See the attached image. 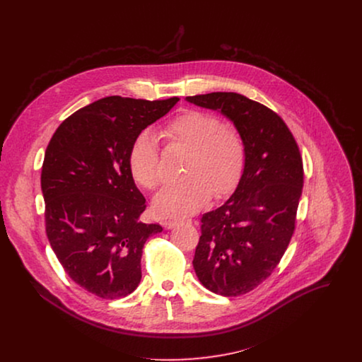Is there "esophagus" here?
Instances as JSON below:
<instances>
[{
	"mask_svg": "<svg viewBox=\"0 0 362 362\" xmlns=\"http://www.w3.org/2000/svg\"><path fill=\"white\" fill-rule=\"evenodd\" d=\"M191 221H192L191 218H184V217L182 218L181 217L180 218H168V220L164 221V227L165 228H173V227H175L180 223H191Z\"/></svg>",
	"mask_w": 362,
	"mask_h": 362,
	"instance_id": "obj_1",
	"label": "esophagus"
}]
</instances>
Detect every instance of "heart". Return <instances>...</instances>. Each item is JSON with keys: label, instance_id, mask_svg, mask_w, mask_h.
Listing matches in <instances>:
<instances>
[{"label": "heart", "instance_id": "heart-1", "mask_svg": "<svg viewBox=\"0 0 362 362\" xmlns=\"http://www.w3.org/2000/svg\"><path fill=\"white\" fill-rule=\"evenodd\" d=\"M168 144L189 149L184 164L185 178L168 185L155 198L161 214H185L204 206L211 197L223 198L238 185L245 167L247 149L241 134L220 118L201 110H185L170 118L160 129ZM134 180L146 189L161 182L160 153L155 136L142 132L129 151Z\"/></svg>", "mask_w": 362, "mask_h": 362}]
</instances>
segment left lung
Instances as JSON below:
<instances>
[{"label":"left lung","instance_id":"1","mask_svg":"<svg viewBox=\"0 0 362 362\" xmlns=\"http://www.w3.org/2000/svg\"><path fill=\"white\" fill-rule=\"evenodd\" d=\"M189 103L218 110L241 134L247 158L231 198L201 221L192 260L199 281L224 297L247 294L283 258L296 228L304 185L303 157L280 115L234 92L188 96Z\"/></svg>","mask_w":362,"mask_h":362}]
</instances>
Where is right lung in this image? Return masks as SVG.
Segmentation results:
<instances>
[{"label": "right lung", "instance_id": "add662e5", "mask_svg": "<svg viewBox=\"0 0 362 362\" xmlns=\"http://www.w3.org/2000/svg\"><path fill=\"white\" fill-rule=\"evenodd\" d=\"M178 100L104 98L64 119L46 149L42 191L50 245L66 274L100 298L127 297L138 287L144 245L163 230L139 220L146 199L128 157L136 136Z\"/></svg>", "mask_w": 362, "mask_h": 362}]
</instances>
